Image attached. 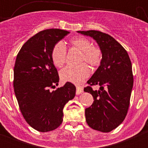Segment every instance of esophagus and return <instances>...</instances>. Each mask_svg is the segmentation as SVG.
<instances>
[{
	"mask_svg": "<svg viewBox=\"0 0 148 148\" xmlns=\"http://www.w3.org/2000/svg\"><path fill=\"white\" fill-rule=\"evenodd\" d=\"M84 91V87L82 86H77V91H76V93L77 95H80Z\"/></svg>",
	"mask_w": 148,
	"mask_h": 148,
	"instance_id": "34e87169",
	"label": "esophagus"
}]
</instances>
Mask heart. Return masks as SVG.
I'll return each mask as SVG.
<instances>
[{"label": "heart", "instance_id": "1", "mask_svg": "<svg viewBox=\"0 0 148 148\" xmlns=\"http://www.w3.org/2000/svg\"><path fill=\"white\" fill-rule=\"evenodd\" d=\"M71 44L82 52L81 62H86L92 66H96L102 61V51L97 46H92L90 41L83 37H75ZM66 48L63 42H59L53 46L51 58L56 66L62 67L66 62ZM90 74V69L86 64L79 66H67L61 71L60 77L63 81L74 84L82 83Z\"/></svg>", "mask_w": 148, "mask_h": 148}]
</instances>
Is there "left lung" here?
<instances>
[{
	"label": "left lung",
	"instance_id": "left-lung-1",
	"mask_svg": "<svg viewBox=\"0 0 148 148\" xmlns=\"http://www.w3.org/2000/svg\"><path fill=\"white\" fill-rule=\"evenodd\" d=\"M77 32L96 41L102 55L100 65L87 82L99 85V89L93 90L89 86L84 89L94 98L92 106L85 109L86 121L92 129L109 132L123 122L127 113L133 86L131 61L111 36L95 30Z\"/></svg>",
	"mask_w": 148,
	"mask_h": 148
}]
</instances>
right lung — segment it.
I'll list each match as a JSON object with an SVG mask.
<instances>
[{
  "mask_svg": "<svg viewBox=\"0 0 148 148\" xmlns=\"http://www.w3.org/2000/svg\"><path fill=\"white\" fill-rule=\"evenodd\" d=\"M69 34L57 28L40 31L23 44L16 57L15 95L27 123L39 132L59 127L63 121L64 107L75 97L76 87L70 82L50 91L59 81L52 61V49Z\"/></svg>",
  "mask_w": 148,
  "mask_h": 148,
  "instance_id": "1",
  "label": "right lung"
}]
</instances>
